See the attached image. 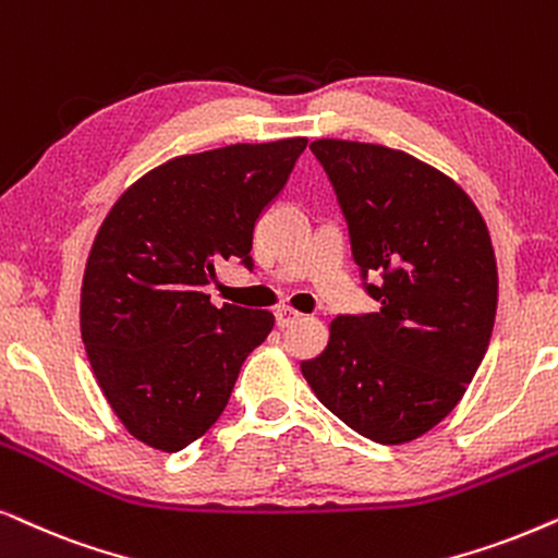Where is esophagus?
Listing matches in <instances>:
<instances>
[{"mask_svg": "<svg viewBox=\"0 0 558 558\" xmlns=\"http://www.w3.org/2000/svg\"><path fill=\"white\" fill-rule=\"evenodd\" d=\"M301 318V314L295 308H291V306H278L275 308V322H278V326L280 329H286V326H291V324H295Z\"/></svg>", "mask_w": 558, "mask_h": 558, "instance_id": "1", "label": "esophagus"}]
</instances>
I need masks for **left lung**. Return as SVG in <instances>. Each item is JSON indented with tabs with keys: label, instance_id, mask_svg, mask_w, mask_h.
Listing matches in <instances>:
<instances>
[{
	"label": "left lung",
	"instance_id": "obj_1",
	"mask_svg": "<svg viewBox=\"0 0 558 558\" xmlns=\"http://www.w3.org/2000/svg\"><path fill=\"white\" fill-rule=\"evenodd\" d=\"M311 153L337 193L362 288L380 308L333 318L329 344L301 373L365 439L413 441L454 411L493 337L487 225L449 175L403 150L316 140Z\"/></svg>",
	"mask_w": 558,
	"mask_h": 558
}]
</instances>
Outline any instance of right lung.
Returning <instances> with one entry per match:
<instances>
[{
	"mask_svg": "<svg viewBox=\"0 0 558 558\" xmlns=\"http://www.w3.org/2000/svg\"><path fill=\"white\" fill-rule=\"evenodd\" d=\"M306 137L181 155L130 185L101 221L81 286V339L111 411L137 441L181 451L229 403L270 311L204 286L221 259L252 267V232Z\"/></svg>",
	"mask_w": 558,
	"mask_h": 558,
	"instance_id": "obj_1",
	"label": "right lung"
}]
</instances>
